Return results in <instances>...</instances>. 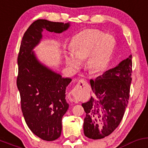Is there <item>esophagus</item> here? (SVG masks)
Masks as SVG:
<instances>
[{
	"label": "esophagus",
	"mask_w": 148,
	"mask_h": 148,
	"mask_svg": "<svg viewBox=\"0 0 148 148\" xmlns=\"http://www.w3.org/2000/svg\"><path fill=\"white\" fill-rule=\"evenodd\" d=\"M86 83H87L86 80H85L84 79H81V80L78 81L77 85L75 87L74 91L77 92V91H78V90H80V89L82 88V86H81V85H85ZM71 100H72L73 101H74V102H75V103L78 102V99H77V97H76L75 95V94L73 93V92H72V97H71Z\"/></svg>",
	"instance_id": "esophagus-1"
}]
</instances>
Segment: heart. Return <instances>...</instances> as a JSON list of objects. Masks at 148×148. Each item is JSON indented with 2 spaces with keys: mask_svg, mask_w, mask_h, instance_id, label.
I'll use <instances>...</instances> for the list:
<instances>
[{
  "mask_svg": "<svg viewBox=\"0 0 148 148\" xmlns=\"http://www.w3.org/2000/svg\"><path fill=\"white\" fill-rule=\"evenodd\" d=\"M115 46V39L97 29L80 32L73 40V50L68 52V66L76 71L80 67L81 60L87 58V66L93 73H99L107 67Z\"/></svg>",
  "mask_w": 148,
  "mask_h": 148,
  "instance_id": "b5f03b06",
  "label": "heart"
}]
</instances>
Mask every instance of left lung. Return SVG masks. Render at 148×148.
Returning a JSON list of instances; mask_svg holds the SVG:
<instances>
[{
	"label": "left lung",
	"mask_w": 148,
	"mask_h": 148,
	"mask_svg": "<svg viewBox=\"0 0 148 148\" xmlns=\"http://www.w3.org/2000/svg\"><path fill=\"white\" fill-rule=\"evenodd\" d=\"M132 56L104 74L90 80L94 95L82 104L86 116L84 134L97 140L110 135L120 124L129 99Z\"/></svg>",
	"instance_id": "obj_1"
}]
</instances>
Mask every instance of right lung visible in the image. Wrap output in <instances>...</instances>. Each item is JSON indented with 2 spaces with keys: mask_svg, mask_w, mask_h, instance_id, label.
I'll return each instance as SVG.
<instances>
[{
  "mask_svg": "<svg viewBox=\"0 0 148 148\" xmlns=\"http://www.w3.org/2000/svg\"><path fill=\"white\" fill-rule=\"evenodd\" d=\"M69 27V23L36 20L24 34L17 57V86L22 112L29 129L44 140H55L61 136L62 117L69 106L66 89L72 79L43 65L33 49L40 42L43 30L61 33Z\"/></svg>",
  "mask_w": 148,
  "mask_h": 148,
  "instance_id": "right-lung-1",
  "label": "right lung"
}]
</instances>
